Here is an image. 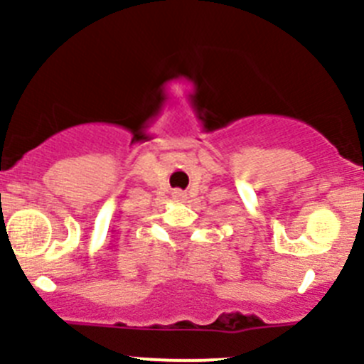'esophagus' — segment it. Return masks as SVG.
Returning a JSON list of instances; mask_svg holds the SVG:
<instances>
[{
  "label": "esophagus",
  "instance_id": "1",
  "mask_svg": "<svg viewBox=\"0 0 364 364\" xmlns=\"http://www.w3.org/2000/svg\"><path fill=\"white\" fill-rule=\"evenodd\" d=\"M172 199H174V200H185L186 193L183 192V190H174V192H172Z\"/></svg>",
  "mask_w": 364,
  "mask_h": 364
}]
</instances>
